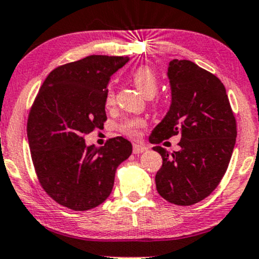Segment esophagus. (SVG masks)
<instances>
[{
    "label": "esophagus",
    "instance_id": "esophagus-1",
    "mask_svg": "<svg viewBox=\"0 0 259 259\" xmlns=\"http://www.w3.org/2000/svg\"><path fill=\"white\" fill-rule=\"evenodd\" d=\"M148 148L144 147V145H141V144H135L133 145V153L135 154H142L144 153V151H147Z\"/></svg>",
    "mask_w": 259,
    "mask_h": 259
}]
</instances>
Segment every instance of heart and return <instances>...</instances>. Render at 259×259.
<instances>
[{
	"mask_svg": "<svg viewBox=\"0 0 259 259\" xmlns=\"http://www.w3.org/2000/svg\"><path fill=\"white\" fill-rule=\"evenodd\" d=\"M132 81L135 82L136 87L141 91V93L144 94L145 97L150 98L155 96V93L159 90V78L157 75L150 66L142 65L133 70ZM115 100V93L112 87H109L105 94V105H112ZM147 126V121L141 117H130L124 120L117 126V130L122 133L123 136L130 137V138H136L138 136L139 131Z\"/></svg>",
	"mask_w": 259,
	"mask_h": 259,
	"instance_id": "b5f03b06",
	"label": "heart"
}]
</instances>
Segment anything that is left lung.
I'll return each mask as SVG.
<instances>
[{
	"mask_svg": "<svg viewBox=\"0 0 259 259\" xmlns=\"http://www.w3.org/2000/svg\"><path fill=\"white\" fill-rule=\"evenodd\" d=\"M167 75L171 106L149 137L162 156L155 183L168 202L190 206L207 197L223 178L238 135L236 120L217 76L178 59L169 63ZM173 135L181 136V149L169 153L158 144Z\"/></svg>",
	"mask_w": 259,
	"mask_h": 259,
	"instance_id": "obj_1",
	"label": "left lung"
}]
</instances>
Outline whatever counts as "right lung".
<instances>
[{"instance_id": "right-lung-1", "label": "right lung", "mask_w": 259, "mask_h": 259, "mask_svg": "<svg viewBox=\"0 0 259 259\" xmlns=\"http://www.w3.org/2000/svg\"><path fill=\"white\" fill-rule=\"evenodd\" d=\"M127 57L90 56L50 72L27 117V139L39 184L59 205L74 211L99 206L110 195L115 172L132 144L115 137L87 147L84 136L106 121L110 76Z\"/></svg>"}]
</instances>
